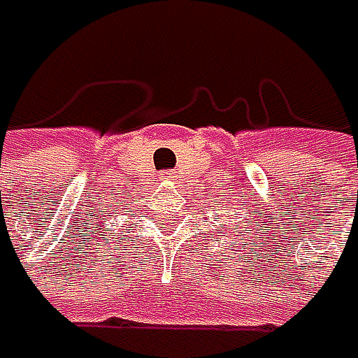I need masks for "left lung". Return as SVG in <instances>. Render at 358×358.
I'll return each mask as SVG.
<instances>
[{"label": "left lung", "instance_id": "1", "mask_svg": "<svg viewBox=\"0 0 358 358\" xmlns=\"http://www.w3.org/2000/svg\"><path fill=\"white\" fill-rule=\"evenodd\" d=\"M215 220H217V217H215ZM217 232H220V234H222V232H224V230H217Z\"/></svg>", "mask_w": 358, "mask_h": 358}]
</instances>
